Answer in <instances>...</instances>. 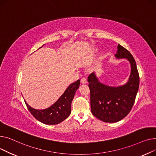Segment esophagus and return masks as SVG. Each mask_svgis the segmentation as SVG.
<instances>
[{
	"label": "esophagus",
	"mask_w": 156,
	"mask_h": 156,
	"mask_svg": "<svg viewBox=\"0 0 156 156\" xmlns=\"http://www.w3.org/2000/svg\"><path fill=\"white\" fill-rule=\"evenodd\" d=\"M80 83L82 84H85L87 83V79L86 78H82L80 80Z\"/></svg>",
	"instance_id": "34e87169"
}]
</instances>
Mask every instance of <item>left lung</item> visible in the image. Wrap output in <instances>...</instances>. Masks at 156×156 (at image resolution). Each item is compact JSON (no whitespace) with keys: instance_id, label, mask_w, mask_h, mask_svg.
Segmentation results:
<instances>
[{"instance_id":"obj_1","label":"left lung","mask_w":156,"mask_h":156,"mask_svg":"<svg viewBox=\"0 0 156 156\" xmlns=\"http://www.w3.org/2000/svg\"><path fill=\"white\" fill-rule=\"evenodd\" d=\"M117 49L115 58H125L130 64L131 72L126 83L118 86L105 84L94 72L87 79L91 112L99 120L107 123L118 122L129 113L139 87V75L133 56L120 44H118Z\"/></svg>"}]
</instances>
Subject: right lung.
I'll return each instance as SVG.
<instances>
[{
    "instance_id": "add662e5",
    "label": "right lung",
    "mask_w": 156,
    "mask_h": 156,
    "mask_svg": "<svg viewBox=\"0 0 156 156\" xmlns=\"http://www.w3.org/2000/svg\"><path fill=\"white\" fill-rule=\"evenodd\" d=\"M79 85L80 80L73 82L68 86L57 101L48 108L36 109L29 106L24 101L31 115L40 122L47 125L58 124L70 115L71 103Z\"/></svg>"
}]
</instances>
